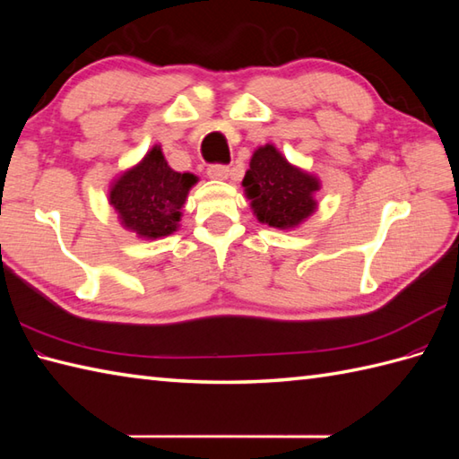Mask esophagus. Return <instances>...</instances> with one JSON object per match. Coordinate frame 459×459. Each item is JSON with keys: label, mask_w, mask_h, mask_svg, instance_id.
<instances>
[{"label": "esophagus", "mask_w": 459, "mask_h": 459, "mask_svg": "<svg viewBox=\"0 0 459 459\" xmlns=\"http://www.w3.org/2000/svg\"><path fill=\"white\" fill-rule=\"evenodd\" d=\"M207 175L211 179H217V181H224V179H229V175H230V169L227 168V165H211V168L207 169Z\"/></svg>", "instance_id": "34e87169"}]
</instances>
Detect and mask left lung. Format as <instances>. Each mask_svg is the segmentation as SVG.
<instances>
[{"label": "left lung", "instance_id": "1", "mask_svg": "<svg viewBox=\"0 0 459 459\" xmlns=\"http://www.w3.org/2000/svg\"><path fill=\"white\" fill-rule=\"evenodd\" d=\"M250 209L258 222L272 229H298L317 211V175L290 163L274 143L260 145L242 179Z\"/></svg>", "mask_w": 459, "mask_h": 459}]
</instances>
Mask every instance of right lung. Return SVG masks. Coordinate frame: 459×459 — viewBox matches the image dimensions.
<instances>
[{
  "label": "right lung",
  "instance_id": "obj_1",
  "mask_svg": "<svg viewBox=\"0 0 459 459\" xmlns=\"http://www.w3.org/2000/svg\"><path fill=\"white\" fill-rule=\"evenodd\" d=\"M199 178L169 168L161 145H152L143 158L116 175L108 203L126 230L143 240H158L179 229L183 204Z\"/></svg>",
  "mask_w": 459,
  "mask_h": 459
}]
</instances>
